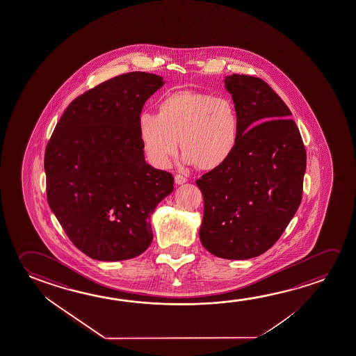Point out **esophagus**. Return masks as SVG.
<instances>
[{"mask_svg":"<svg viewBox=\"0 0 356 356\" xmlns=\"http://www.w3.org/2000/svg\"><path fill=\"white\" fill-rule=\"evenodd\" d=\"M187 179L185 176L180 175V174H177L175 175V182L177 185H182V184H185L186 182Z\"/></svg>","mask_w":356,"mask_h":356,"instance_id":"obj_1","label":"esophagus"}]
</instances>
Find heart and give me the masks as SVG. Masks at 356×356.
Here are the masks:
<instances>
[{"instance_id": "obj_1", "label": "heart", "mask_w": 356, "mask_h": 356, "mask_svg": "<svg viewBox=\"0 0 356 356\" xmlns=\"http://www.w3.org/2000/svg\"><path fill=\"white\" fill-rule=\"evenodd\" d=\"M143 147L152 164L168 168L179 150L198 169L218 168L230 158L239 138L236 104L225 96L177 90L159 102V113L138 120Z\"/></svg>"}]
</instances>
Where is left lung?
<instances>
[{"instance_id": "1", "label": "left lung", "mask_w": 356, "mask_h": 356, "mask_svg": "<svg viewBox=\"0 0 356 356\" xmlns=\"http://www.w3.org/2000/svg\"><path fill=\"white\" fill-rule=\"evenodd\" d=\"M239 117V138L225 164L196 180L202 192L200 239L229 260L259 257L279 241L300 207L306 149L279 95L259 77L225 79Z\"/></svg>"}]
</instances>
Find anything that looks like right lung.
I'll return each mask as SVG.
<instances>
[{
    "instance_id": "1",
    "label": "right lung",
    "mask_w": 356,
    "mask_h": 356,
    "mask_svg": "<svg viewBox=\"0 0 356 356\" xmlns=\"http://www.w3.org/2000/svg\"><path fill=\"white\" fill-rule=\"evenodd\" d=\"M164 85L149 72H127L74 99L44 155L47 198L63 229L88 257L120 261L153 241L150 218L174 190V177L144 159L138 120Z\"/></svg>"
}]
</instances>
